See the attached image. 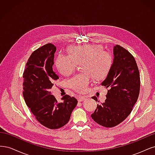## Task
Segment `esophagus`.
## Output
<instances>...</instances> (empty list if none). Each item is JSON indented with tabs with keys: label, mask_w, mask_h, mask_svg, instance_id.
Listing matches in <instances>:
<instances>
[{
	"label": "esophagus",
	"mask_w": 155,
	"mask_h": 155,
	"mask_svg": "<svg viewBox=\"0 0 155 155\" xmlns=\"http://www.w3.org/2000/svg\"><path fill=\"white\" fill-rule=\"evenodd\" d=\"M85 99H86V97H84V96H79V97H78V101H79V102L85 101Z\"/></svg>",
	"instance_id": "obj_1"
}]
</instances>
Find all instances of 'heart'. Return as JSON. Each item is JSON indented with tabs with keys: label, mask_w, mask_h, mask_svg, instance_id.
Here are the masks:
<instances>
[{
	"label": "heart",
	"mask_w": 155,
	"mask_h": 155,
	"mask_svg": "<svg viewBox=\"0 0 155 155\" xmlns=\"http://www.w3.org/2000/svg\"><path fill=\"white\" fill-rule=\"evenodd\" d=\"M100 45L74 46L69 48L70 54H59L55 59V67L61 74L69 76L76 70L78 63L82 64L84 72L75 76L69 81V87L79 93L87 91L92 80L106 77L112 64V55L103 50Z\"/></svg>",
	"instance_id": "b5f03b06"
}]
</instances>
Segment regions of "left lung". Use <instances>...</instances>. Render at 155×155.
I'll return each mask as SVG.
<instances>
[{
  "mask_svg": "<svg viewBox=\"0 0 155 155\" xmlns=\"http://www.w3.org/2000/svg\"><path fill=\"white\" fill-rule=\"evenodd\" d=\"M113 54V63L101 83L109 88L107 99L97 105L91 115L95 122L105 127H113L127 118L137 101L140 88V72L133 55L118 45L114 47ZM92 98L97 101L96 96Z\"/></svg>",
  "mask_w": 155,
  "mask_h": 155,
  "instance_id": "obj_1",
  "label": "left lung"
}]
</instances>
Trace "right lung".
Here are the masks:
<instances>
[{
  "instance_id": "right-lung-1",
  "label": "right lung",
  "mask_w": 155,
  "mask_h": 155,
  "mask_svg": "<svg viewBox=\"0 0 155 155\" xmlns=\"http://www.w3.org/2000/svg\"><path fill=\"white\" fill-rule=\"evenodd\" d=\"M56 47L51 43L43 45L33 52L23 72V96L26 104L39 122L50 129L66 125L78 100L68 95L58 103L49 89L59 77L52 67Z\"/></svg>"
}]
</instances>
